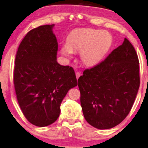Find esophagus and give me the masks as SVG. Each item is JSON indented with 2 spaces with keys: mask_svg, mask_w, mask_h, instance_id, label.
<instances>
[{
  "mask_svg": "<svg viewBox=\"0 0 148 148\" xmlns=\"http://www.w3.org/2000/svg\"><path fill=\"white\" fill-rule=\"evenodd\" d=\"M80 76H81V74L79 73V72H77L76 73V78H77V79H78V78H79V77Z\"/></svg>",
  "mask_w": 148,
  "mask_h": 148,
  "instance_id": "obj_1",
  "label": "esophagus"
}]
</instances>
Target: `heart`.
I'll list each match as a JSON object with an SVG mask.
<instances>
[{"mask_svg": "<svg viewBox=\"0 0 148 148\" xmlns=\"http://www.w3.org/2000/svg\"><path fill=\"white\" fill-rule=\"evenodd\" d=\"M111 43L112 37L107 32L81 28L70 33L67 41L62 45L61 52L65 57H71L74 51H80L82 61L90 66L101 60Z\"/></svg>", "mask_w": 148, "mask_h": 148, "instance_id": "b5f03b06", "label": "heart"}]
</instances>
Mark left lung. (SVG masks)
<instances>
[{"mask_svg":"<svg viewBox=\"0 0 148 148\" xmlns=\"http://www.w3.org/2000/svg\"><path fill=\"white\" fill-rule=\"evenodd\" d=\"M139 70L137 53L126 38L103 61L84 70L78 84L84 116L90 125L109 129L126 118L140 87Z\"/></svg>","mask_w":148,"mask_h":148,"instance_id":"1","label":"left lung"}]
</instances>
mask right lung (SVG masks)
<instances>
[{"mask_svg": "<svg viewBox=\"0 0 148 148\" xmlns=\"http://www.w3.org/2000/svg\"><path fill=\"white\" fill-rule=\"evenodd\" d=\"M55 24L32 29L16 53L14 84L20 107L27 120L43 127L57 120L68 91L78 85L74 70L57 61Z\"/></svg>", "mask_w": 148, "mask_h": 148, "instance_id": "1", "label": "right lung"}]
</instances>
